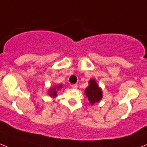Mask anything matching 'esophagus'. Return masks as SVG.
<instances>
[{
  "label": "esophagus",
  "instance_id": "obj_1",
  "mask_svg": "<svg viewBox=\"0 0 147 147\" xmlns=\"http://www.w3.org/2000/svg\"><path fill=\"white\" fill-rule=\"evenodd\" d=\"M72 88H74V89H76V88H78V85L77 84H73V85H72Z\"/></svg>",
  "mask_w": 147,
  "mask_h": 147
}]
</instances>
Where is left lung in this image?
<instances>
[{"label":"left lung","mask_w":147,"mask_h":147,"mask_svg":"<svg viewBox=\"0 0 147 147\" xmlns=\"http://www.w3.org/2000/svg\"><path fill=\"white\" fill-rule=\"evenodd\" d=\"M85 94L92 105L98 102L102 98V90L97 85L96 81L93 79L89 81V85L85 89Z\"/></svg>","instance_id":"1"}]
</instances>
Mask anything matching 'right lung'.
Masks as SVG:
<instances>
[{"mask_svg": "<svg viewBox=\"0 0 147 147\" xmlns=\"http://www.w3.org/2000/svg\"><path fill=\"white\" fill-rule=\"evenodd\" d=\"M62 87V85H57V86L56 87V88H52V90H51L50 91H49V95H50V96H52V97H55L57 95V93H56V89L57 90H59V88H61Z\"/></svg>", "mask_w": 147, "mask_h": 147, "instance_id": "1", "label": "right lung"}]
</instances>
